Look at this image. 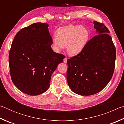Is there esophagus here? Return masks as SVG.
I'll return each mask as SVG.
<instances>
[{
    "mask_svg": "<svg viewBox=\"0 0 124 124\" xmlns=\"http://www.w3.org/2000/svg\"><path fill=\"white\" fill-rule=\"evenodd\" d=\"M63 62L64 63H66L67 62V58H64L63 59Z\"/></svg>",
    "mask_w": 124,
    "mask_h": 124,
    "instance_id": "34e87169",
    "label": "esophagus"
}]
</instances>
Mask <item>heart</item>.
I'll return each instance as SVG.
<instances>
[{"instance_id": "obj_1", "label": "heart", "mask_w": 124, "mask_h": 124, "mask_svg": "<svg viewBox=\"0 0 124 124\" xmlns=\"http://www.w3.org/2000/svg\"><path fill=\"white\" fill-rule=\"evenodd\" d=\"M54 38V45L62 49L67 46V51L70 55H77L82 51L89 39L87 29L79 25H68L60 27Z\"/></svg>"}]
</instances>
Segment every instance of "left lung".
<instances>
[{"label":"left lung","instance_id":"obj_1","mask_svg":"<svg viewBox=\"0 0 124 124\" xmlns=\"http://www.w3.org/2000/svg\"><path fill=\"white\" fill-rule=\"evenodd\" d=\"M93 23L98 34L88 41L80 53L67 60L69 86L82 96L94 95L103 89L115 68L116 50L109 31L103 23Z\"/></svg>","mask_w":124,"mask_h":124}]
</instances>
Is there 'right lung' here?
Returning <instances> with one entry per match:
<instances>
[{"mask_svg": "<svg viewBox=\"0 0 124 124\" xmlns=\"http://www.w3.org/2000/svg\"><path fill=\"white\" fill-rule=\"evenodd\" d=\"M46 23L37 22L16 34L9 54L10 73L15 86L23 93L38 95L49 89L51 75L65 56L51 47Z\"/></svg>", "mask_w": 124, "mask_h": 124, "instance_id": "1", "label": "right lung"}]
</instances>
